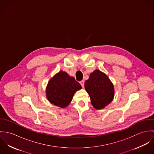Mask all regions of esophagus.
<instances>
[{"label": "esophagus", "instance_id": "34e87169", "mask_svg": "<svg viewBox=\"0 0 154 154\" xmlns=\"http://www.w3.org/2000/svg\"><path fill=\"white\" fill-rule=\"evenodd\" d=\"M79 83H80V84L81 85V86H82V87H84V81H81L79 82Z\"/></svg>", "mask_w": 154, "mask_h": 154}]
</instances>
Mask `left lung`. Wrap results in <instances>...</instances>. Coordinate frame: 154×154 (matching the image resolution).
Instances as JSON below:
<instances>
[{
  "instance_id": "8db88e82",
  "label": "left lung",
  "mask_w": 154,
  "mask_h": 154,
  "mask_svg": "<svg viewBox=\"0 0 154 154\" xmlns=\"http://www.w3.org/2000/svg\"><path fill=\"white\" fill-rule=\"evenodd\" d=\"M85 88L93 107L98 110L109 104L114 97V87L108 76L99 70L90 74L85 82Z\"/></svg>"
}]
</instances>
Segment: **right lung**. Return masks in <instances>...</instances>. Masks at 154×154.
<instances>
[{
  "label": "right lung",
  "instance_id": "1",
  "mask_svg": "<svg viewBox=\"0 0 154 154\" xmlns=\"http://www.w3.org/2000/svg\"><path fill=\"white\" fill-rule=\"evenodd\" d=\"M81 88L73 77L60 71L48 82L46 95L51 104L64 108L70 103L75 92Z\"/></svg>",
  "mask_w": 154,
  "mask_h": 154
}]
</instances>
